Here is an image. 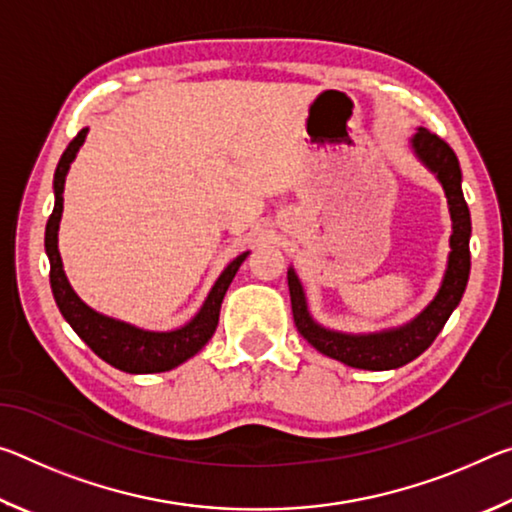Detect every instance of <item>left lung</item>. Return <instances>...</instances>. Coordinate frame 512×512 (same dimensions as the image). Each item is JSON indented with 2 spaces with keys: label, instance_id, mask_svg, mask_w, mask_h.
Masks as SVG:
<instances>
[{
  "label": "left lung",
  "instance_id": "1",
  "mask_svg": "<svg viewBox=\"0 0 512 512\" xmlns=\"http://www.w3.org/2000/svg\"><path fill=\"white\" fill-rule=\"evenodd\" d=\"M411 151L438 178V183L443 185L449 216H452V237H449V248L452 250H449L447 257L443 282H440L436 296H433V300L418 316L400 327L368 334L339 332V329L323 327L309 314L307 293L305 287H302L296 268L289 266L287 271L291 309L298 332L318 352L345 363V366L361 370H393L413 361L415 357H420L440 334V329L445 327L447 318L458 307L467 287V277H470L472 221L463 196V176L461 167H458L456 153L449 149L445 140H440L438 135H433L427 128H418L415 131V135L411 137Z\"/></svg>",
  "mask_w": 512,
  "mask_h": 512
}]
</instances>
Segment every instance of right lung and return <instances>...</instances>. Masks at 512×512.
<instances>
[{
  "label": "right lung",
  "mask_w": 512,
  "mask_h": 512,
  "mask_svg": "<svg viewBox=\"0 0 512 512\" xmlns=\"http://www.w3.org/2000/svg\"><path fill=\"white\" fill-rule=\"evenodd\" d=\"M88 128L74 137L65 153L60 155V162L54 173V212H51L45 230V250L49 257V282L51 293L60 309V314L67 320L81 341L90 345V350L101 357L110 366L117 370L131 372V375H149V372H164L180 366L187 359H192L198 350L205 348V343L212 339L216 325H219V311L225 291H228L232 277L237 275L239 266L244 264L248 253L237 255L232 262L223 268V273L216 277L214 287L207 293L201 309L196 311L192 320L185 325L169 332H151V329L135 327L124 320L110 318L106 314H99L97 309L76 296V291L69 284L63 259L58 253V228L60 216H63V192H65V178L67 171L72 167L76 153L85 142Z\"/></svg>",
  "instance_id": "add662e5"
}]
</instances>
